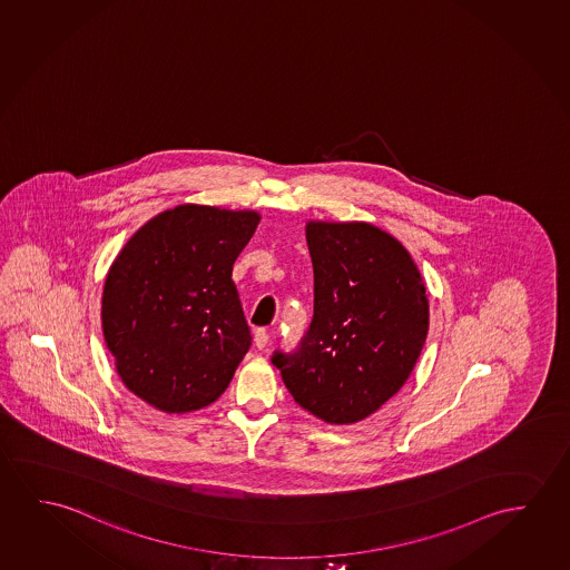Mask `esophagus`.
<instances>
[{"label":"esophagus","instance_id":"obj_1","mask_svg":"<svg viewBox=\"0 0 570 570\" xmlns=\"http://www.w3.org/2000/svg\"><path fill=\"white\" fill-rule=\"evenodd\" d=\"M268 340H271V335L263 327H258L256 332H254V345L258 347V350H264L266 345H268Z\"/></svg>","mask_w":570,"mask_h":570}]
</instances>
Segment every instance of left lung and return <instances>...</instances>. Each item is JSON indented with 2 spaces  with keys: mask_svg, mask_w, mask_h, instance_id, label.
I'll list each match as a JSON object with an SVG mask.
<instances>
[{
  "mask_svg": "<svg viewBox=\"0 0 570 570\" xmlns=\"http://www.w3.org/2000/svg\"><path fill=\"white\" fill-rule=\"evenodd\" d=\"M314 320L298 351L274 353L294 401L327 424H355L403 389L429 335L421 271L371 223L307 220Z\"/></svg>",
  "mask_w": 570,
  "mask_h": 570,
  "instance_id": "1",
  "label": "left lung"
}]
</instances>
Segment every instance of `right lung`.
Wrapping results in <instances>:
<instances>
[{
  "mask_svg": "<svg viewBox=\"0 0 570 570\" xmlns=\"http://www.w3.org/2000/svg\"><path fill=\"white\" fill-rule=\"evenodd\" d=\"M261 223L256 210L185 203L141 225L102 289V333L131 393L167 414L225 393L250 347L233 264Z\"/></svg>",
  "mask_w": 570,
  "mask_h": 570,
  "instance_id": "1",
  "label": "right lung"
}]
</instances>
